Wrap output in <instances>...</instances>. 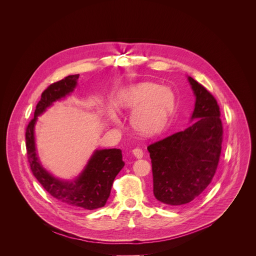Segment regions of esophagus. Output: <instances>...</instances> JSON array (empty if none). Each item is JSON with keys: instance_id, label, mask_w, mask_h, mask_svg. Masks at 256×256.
<instances>
[{"instance_id": "34e87169", "label": "esophagus", "mask_w": 256, "mask_h": 256, "mask_svg": "<svg viewBox=\"0 0 256 256\" xmlns=\"http://www.w3.org/2000/svg\"><path fill=\"white\" fill-rule=\"evenodd\" d=\"M132 154H134V156L136 159H140V158H142V156H144V153H142V149H140V148L134 149V150H132Z\"/></svg>"}]
</instances>
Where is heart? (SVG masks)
I'll return each mask as SVG.
<instances>
[{
	"label": "heart",
	"instance_id": "b5f03b06",
	"mask_svg": "<svg viewBox=\"0 0 256 256\" xmlns=\"http://www.w3.org/2000/svg\"><path fill=\"white\" fill-rule=\"evenodd\" d=\"M175 104L173 92L167 87L142 82L132 85L120 96L118 108L134 109L130 122L142 134H154L160 132L171 116Z\"/></svg>",
	"mask_w": 256,
	"mask_h": 256
}]
</instances>
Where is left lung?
I'll return each mask as SVG.
<instances>
[{
  "label": "left lung",
  "instance_id": "left-lung-1",
  "mask_svg": "<svg viewBox=\"0 0 256 256\" xmlns=\"http://www.w3.org/2000/svg\"><path fill=\"white\" fill-rule=\"evenodd\" d=\"M188 79L196 96L190 118L194 122L148 147L154 196L168 206L186 204L204 192L222 150L223 126L216 100L194 79Z\"/></svg>",
  "mask_w": 256,
  "mask_h": 256
}]
</instances>
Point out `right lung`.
<instances>
[{"label": "right lung", "mask_w": 256, "mask_h": 256, "mask_svg": "<svg viewBox=\"0 0 256 256\" xmlns=\"http://www.w3.org/2000/svg\"><path fill=\"white\" fill-rule=\"evenodd\" d=\"M78 79L79 74L68 76L42 92V99L36 105L34 118L26 128L27 157L33 175L52 196L68 208L95 210L105 206L114 180L124 166L122 150H95L78 177L64 180L54 177L42 166L35 144L34 128L38 116L46 112L54 102L66 98L74 91Z\"/></svg>", "instance_id": "add662e5"}]
</instances>
